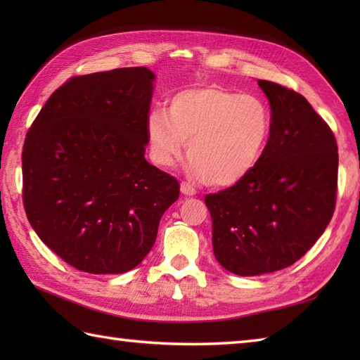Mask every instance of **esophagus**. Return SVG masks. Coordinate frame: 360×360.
<instances>
[{
	"label": "esophagus",
	"mask_w": 360,
	"mask_h": 360,
	"mask_svg": "<svg viewBox=\"0 0 360 360\" xmlns=\"http://www.w3.org/2000/svg\"><path fill=\"white\" fill-rule=\"evenodd\" d=\"M181 193L186 195V196H193L196 193V190L190 184H187V182H182V184H181Z\"/></svg>",
	"instance_id": "esophagus-1"
}]
</instances>
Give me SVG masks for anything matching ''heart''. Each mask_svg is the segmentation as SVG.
I'll list each match as a JSON object with an SVG mask.
<instances>
[{
    "label": "heart",
    "instance_id": "b5f03b06",
    "mask_svg": "<svg viewBox=\"0 0 360 360\" xmlns=\"http://www.w3.org/2000/svg\"><path fill=\"white\" fill-rule=\"evenodd\" d=\"M271 127L262 98L219 86L182 89L170 98L168 112L151 110L147 116L155 164L173 167L188 141V173L217 187L238 184L254 170Z\"/></svg>",
    "mask_w": 360,
    "mask_h": 360
}]
</instances>
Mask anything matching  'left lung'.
<instances>
[{"instance_id": "1", "label": "left lung", "mask_w": 360, "mask_h": 360, "mask_svg": "<svg viewBox=\"0 0 360 360\" xmlns=\"http://www.w3.org/2000/svg\"><path fill=\"white\" fill-rule=\"evenodd\" d=\"M271 106L266 147L246 178L205 196L218 263L241 277L294 264L330 224L338 192L334 134L302 94L258 80Z\"/></svg>"}]
</instances>
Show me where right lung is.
Returning a JSON list of instances; mask_svg holds the SVG:
<instances>
[{
    "mask_svg": "<svg viewBox=\"0 0 360 360\" xmlns=\"http://www.w3.org/2000/svg\"><path fill=\"white\" fill-rule=\"evenodd\" d=\"M155 80L143 66L74 77L48 98L27 131V219L75 269H134L179 198V182L145 159Z\"/></svg>",
    "mask_w": 360,
    "mask_h": 360,
    "instance_id": "add662e5",
    "label": "right lung"
}]
</instances>
